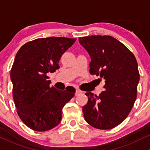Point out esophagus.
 I'll return each instance as SVG.
<instances>
[{
    "instance_id": "34e87169",
    "label": "esophagus",
    "mask_w": 150,
    "mask_h": 150,
    "mask_svg": "<svg viewBox=\"0 0 150 150\" xmlns=\"http://www.w3.org/2000/svg\"><path fill=\"white\" fill-rule=\"evenodd\" d=\"M81 93V91L79 90V89H76V92H75V95H76V96H77V95H80Z\"/></svg>"
}]
</instances>
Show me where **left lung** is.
<instances>
[{
	"label": "left lung",
	"mask_w": 150,
	"mask_h": 150,
	"mask_svg": "<svg viewBox=\"0 0 150 150\" xmlns=\"http://www.w3.org/2000/svg\"><path fill=\"white\" fill-rule=\"evenodd\" d=\"M91 58L89 72L105 79L99 96L86 92L82 111L85 121L98 129H111L122 123L132 110L139 81L135 56L123 43L109 35L79 38Z\"/></svg>",
	"instance_id": "8db88e82"
}]
</instances>
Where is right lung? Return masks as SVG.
I'll list each match as a JSON object with an SVG mask.
<instances>
[{"label":"right lung","instance_id":"1","mask_svg":"<svg viewBox=\"0 0 150 150\" xmlns=\"http://www.w3.org/2000/svg\"><path fill=\"white\" fill-rule=\"evenodd\" d=\"M76 39L60 37L39 38L18 50L11 70L13 98L23 123L37 132L58 126L62 109L74 96L73 86L61 91L50 86L47 74L59 68L60 58Z\"/></svg>","mask_w":150,"mask_h":150}]
</instances>
